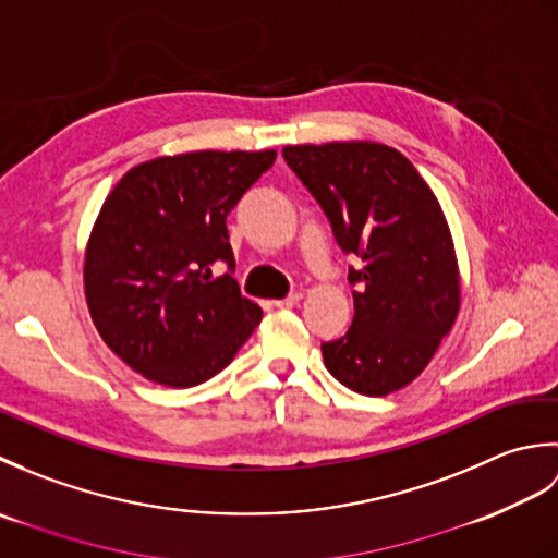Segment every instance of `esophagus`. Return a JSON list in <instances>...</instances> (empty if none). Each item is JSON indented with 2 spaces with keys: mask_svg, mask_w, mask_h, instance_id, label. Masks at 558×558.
Returning a JSON list of instances; mask_svg holds the SVG:
<instances>
[{
  "mask_svg": "<svg viewBox=\"0 0 558 558\" xmlns=\"http://www.w3.org/2000/svg\"><path fill=\"white\" fill-rule=\"evenodd\" d=\"M300 300H302V294L300 292H292V294H288V298H282V300H276L272 304L278 306V310H290V306H294V304H300Z\"/></svg>",
  "mask_w": 558,
  "mask_h": 558,
  "instance_id": "1",
  "label": "esophagus"
}]
</instances>
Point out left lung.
Returning <instances> with one entry per match:
<instances>
[{
  "label": "left lung",
  "mask_w": 558,
  "mask_h": 558,
  "mask_svg": "<svg viewBox=\"0 0 558 558\" xmlns=\"http://www.w3.org/2000/svg\"><path fill=\"white\" fill-rule=\"evenodd\" d=\"M282 158L324 208L348 272V333L322 342L326 369L362 396H388L432 362L460 310L453 240L434 192L384 144L286 146Z\"/></svg>",
  "instance_id": "8db88e82"
}]
</instances>
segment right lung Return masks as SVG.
I'll use <instances>...</instances> for the list:
<instances>
[{
  "label": "right lung",
  "mask_w": 558,
  "mask_h": 558,
  "mask_svg": "<svg viewBox=\"0 0 558 558\" xmlns=\"http://www.w3.org/2000/svg\"><path fill=\"white\" fill-rule=\"evenodd\" d=\"M276 150H198L129 170L93 225L83 286L108 348L162 386L192 388L228 366L260 322L232 278L230 210ZM222 259L229 272L213 279Z\"/></svg>",
  "instance_id": "right-lung-1"
}]
</instances>
